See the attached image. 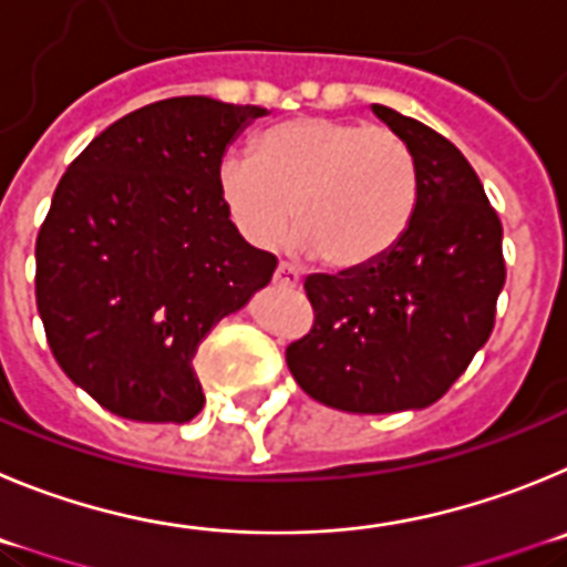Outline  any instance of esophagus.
Returning a JSON list of instances; mask_svg holds the SVG:
<instances>
[{
  "label": "esophagus",
  "instance_id": "esophagus-1",
  "mask_svg": "<svg viewBox=\"0 0 567 567\" xmlns=\"http://www.w3.org/2000/svg\"><path fill=\"white\" fill-rule=\"evenodd\" d=\"M299 282H302V277H299V271H296L293 265H288V262L277 265L274 285H279V288H299Z\"/></svg>",
  "mask_w": 567,
  "mask_h": 567
}]
</instances>
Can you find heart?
I'll use <instances>...</instances> for the list:
<instances>
[{
  "label": "heart",
  "instance_id": "heart-1",
  "mask_svg": "<svg viewBox=\"0 0 567 567\" xmlns=\"http://www.w3.org/2000/svg\"><path fill=\"white\" fill-rule=\"evenodd\" d=\"M217 192L239 234L296 243L330 271H361L406 237L417 208L410 146L384 126L302 115L265 130L251 157H226Z\"/></svg>",
  "mask_w": 567,
  "mask_h": 567
}]
</instances>
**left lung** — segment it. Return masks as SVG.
I'll list each match as a JSON object with an SVG mask.
<instances>
[{"mask_svg":"<svg viewBox=\"0 0 567 567\" xmlns=\"http://www.w3.org/2000/svg\"><path fill=\"white\" fill-rule=\"evenodd\" d=\"M372 112L415 157V220L370 268L305 279L313 330L285 359L319 404L386 415L435 404L461 379L492 336L506 262L497 212L461 150L390 106Z\"/></svg>","mask_w":567,"mask_h":567,"instance_id":"left-lung-1","label":"left lung"}]
</instances>
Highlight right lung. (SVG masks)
<instances>
[{
	"label": "right lung",
	"instance_id": "1",
	"mask_svg": "<svg viewBox=\"0 0 567 567\" xmlns=\"http://www.w3.org/2000/svg\"><path fill=\"white\" fill-rule=\"evenodd\" d=\"M262 106L155 101L106 126L64 172L35 239V305L55 361L104 410L186 423L203 410L195 353L271 282L217 192L234 137Z\"/></svg>",
	"mask_w": 567,
	"mask_h": 567
}]
</instances>
